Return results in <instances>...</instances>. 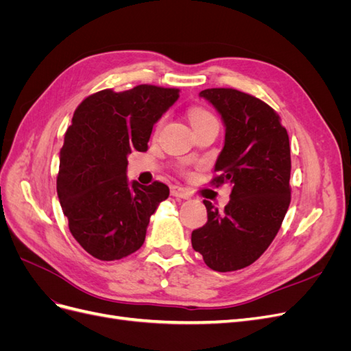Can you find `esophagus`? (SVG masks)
<instances>
[{
  "label": "esophagus",
  "instance_id": "esophagus-1",
  "mask_svg": "<svg viewBox=\"0 0 351 351\" xmlns=\"http://www.w3.org/2000/svg\"><path fill=\"white\" fill-rule=\"evenodd\" d=\"M169 193H171V196L178 197V199H189L190 197V195L187 193V190L183 189V187H180V186H171Z\"/></svg>",
  "mask_w": 351,
  "mask_h": 351
}]
</instances>
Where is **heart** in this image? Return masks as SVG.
Listing matches in <instances>:
<instances>
[{
	"label": "heart",
	"instance_id": "obj_1",
	"mask_svg": "<svg viewBox=\"0 0 351 351\" xmlns=\"http://www.w3.org/2000/svg\"><path fill=\"white\" fill-rule=\"evenodd\" d=\"M189 119H190V123H192L193 127L196 125H200L204 123H208V121H212V120H217L214 115H212L208 110L202 108V107H193L192 110L189 111Z\"/></svg>",
	"mask_w": 351,
	"mask_h": 351
}]
</instances>
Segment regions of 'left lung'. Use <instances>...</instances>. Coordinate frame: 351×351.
<instances>
[{
  "label": "left lung",
  "instance_id": "1",
  "mask_svg": "<svg viewBox=\"0 0 351 351\" xmlns=\"http://www.w3.org/2000/svg\"><path fill=\"white\" fill-rule=\"evenodd\" d=\"M221 114L226 145L212 186L230 183L222 212L204 200L208 222L192 232V246L210 269L228 272L258 261L281 228L291 200L290 142L267 102L231 88L200 92Z\"/></svg>",
  "mask_w": 351,
  "mask_h": 351
}]
</instances>
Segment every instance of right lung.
<instances>
[{
  "instance_id": "obj_1",
  "label": "right lung",
  "mask_w": 351,
  "mask_h": 351,
  "mask_svg": "<svg viewBox=\"0 0 351 351\" xmlns=\"http://www.w3.org/2000/svg\"><path fill=\"white\" fill-rule=\"evenodd\" d=\"M180 89L154 84L92 93L74 111L60 151L57 193L71 236L93 258L119 261L142 247L151 215L169 195L161 182H127V156L147 151L154 124Z\"/></svg>"
}]
</instances>
